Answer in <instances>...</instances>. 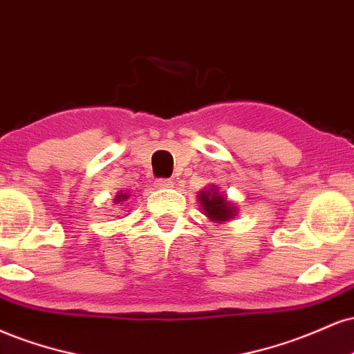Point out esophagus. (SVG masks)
Wrapping results in <instances>:
<instances>
[{
	"mask_svg": "<svg viewBox=\"0 0 354 354\" xmlns=\"http://www.w3.org/2000/svg\"><path fill=\"white\" fill-rule=\"evenodd\" d=\"M156 185L160 187V189H170V187L174 185V182L170 180V178H159Z\"/></svg>",
	"mask_w": 354,
	"mask_h": 354,
	"instance_id": "1",
	"label": "esophagus"
}]
</instances>
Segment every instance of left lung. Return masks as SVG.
I'll return each mask as SVG.
<instances>
[{"instance_id": "obj_1", "label": "left lung", "mask_w": 354, "mask_h": 354, "mask_svg": "<svg viewBox=\"0 0 354 354\" xmlns=\"http://www.w3.org/2000/svg\"><path fill=\"white\" fill-rule=\"evenodd\" d=\"M198 202L203 214L209 217L212 222L223 223L227 220L234 218L236 214V205L227 201V195L220 192L218 187L209 185L205 190L198 192Z\"/></svg>"}]
</instances>
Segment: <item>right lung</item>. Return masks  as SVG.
<instances>
[{
  "instance_id": "obj_1",
  "label": "right lung",
  "mask_w": 354,
  "mask_h": 354,
  "mask_svg": "<svg viewBox=\"0 0 354 354\" xmlns=\"http://www.w3.org/2000/svg\"><path fill=\"white\" fill-rule=\"evenodd\" d=\"M127 197H129V195L127 194H122V192H120V194H118V197H115V202H124V201H127Z\"/></svg>"
}]
</instances>
